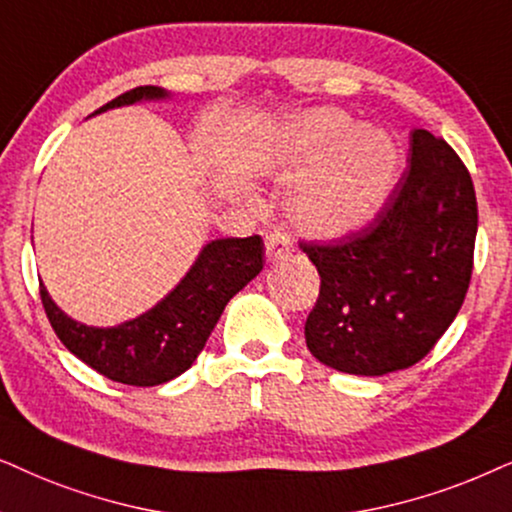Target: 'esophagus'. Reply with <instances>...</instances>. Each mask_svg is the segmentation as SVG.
Here are the masks:
<instances>
[{
  "label": "esophagus",
  "instance_id": "esophagus-1",
  "mask_svg": "<svg viewBox=\"0 0 512 512\" xmlns=\"http://www.w3.org/2000/svg\"><path fill=\"white\" fill-rule=\"evenodd\" d=\"M295 245L285 234H269L267 243H264V255H267V262H281L285 257H290V252Z\"/></svg>",
  "mask_w": 512,
  "mask_h": 512
}]
</instances>
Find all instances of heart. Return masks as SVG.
Returning a JSON list of instances; mask_svg holds the SVG:
<instances>
[{"label": "heart", "instance_id": "1", "mask_svg": "<svg viewBox=\"0 0 512 512\" xmlns=\"http://www.w3.org/2000/svg\"><path fill=\"white\" fill-rule=\"evenodd\" d=\"M257 175L295 182L288 217L304 234L337 241L367 227L400 175V147L335 107L297 114L252 163Z\"/></svg>", "mask_w": 512, "mask_h": 512}]
</instances>
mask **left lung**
Listing matches in <instances>:
<instances>
[{"label": "left lung", "mask_w": 512, "mask_h": 512, "mask_svg": "<svg viewBox=\"0 0 512 512\" xmlns=\"http://www.w3.org/2000/svg\"><path fill=\"white\" fill-rule=\"evenodd\" d=\"M478 201L442 138L414 128L403 180L363 236L302 243L320 276L304 325L309 351L360 377L419 363L459 313L473 274Z\"/></svg>", "instance_id": "1"}]
</instances>
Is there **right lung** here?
I'll return each mask as SVG.
<instances>
[{
	"label": "right lung",
	"instance_id": "obj_1",
	"mask_svg": "<svg viewBox=\"0 0 512 512\" xmlns=\"http://www.w3.org/2000/svg\"><path fill=\"white\" fill-rule=\"evenodd\" d=\"M168 98L166 88L138 86L102 105L91 117L114 107ZM262 267L260 236L215 238L203 245L187 274L161 302L114 327H95L70 318L53 302L44 283H39V295L60 342L88 367L119 384L159 386L194 365L224 306Z\"/></svg>",
	"mask_w": 512,
	"mask_h": 512
}]
</instances>
